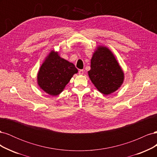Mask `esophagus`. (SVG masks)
<instances>
[{
  "label": "esophagus",
  "instance_id": "1",
  "mask_svg": "<svg viewBox=\"0 0 157 157\" xmlns=\"http://www.w3.org/2000/svg\"><path fill=\"white\" fill-rule=\"evenodd\" d=\"M78 74L79 75H83L84 74V70L80 69L78 71Z\"/></svg>",
  "mask_w": 157,
  "mask_h": 157
}]
</instances>
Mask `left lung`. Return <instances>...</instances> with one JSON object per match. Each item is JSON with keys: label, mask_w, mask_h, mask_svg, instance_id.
<instances>
[{"label": "left lung", "mask_w": 157, "mask_h": 157, "mask_svg": "<svg viewBox=\"0 0 157 157\" xmlns=\"http://www.w3.org/2000/svg\"><path fill=\"white\" fill-rule=\"evenodd\" d=\"M88 73L94 86L104 95L115 92L124 81V73L115 56L107 47L99 46L91 59Z\"/></svg>", "instance_id": "obj_1"}]
</instances>
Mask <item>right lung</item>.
Returning <instances> with one entry per match:
<instances>
[{
    "mask_svg": "<svg viewBox=\"0 0 157 157\" xmlns=\"http://www.w3.org/2000/svg\"><path fill=\"white\" fill-rule=\"evenodd\" d=\"M78 70L73 63L61 58L58 52L52 50L40 67L37 82L41 89L51 96H58L63 91Z\"/></svg>",
    "mask_w": 157,
    "mask_h": 157,
    "instance_id": "right-lung-1",
    "label": "right lung"
}]
</instances>
